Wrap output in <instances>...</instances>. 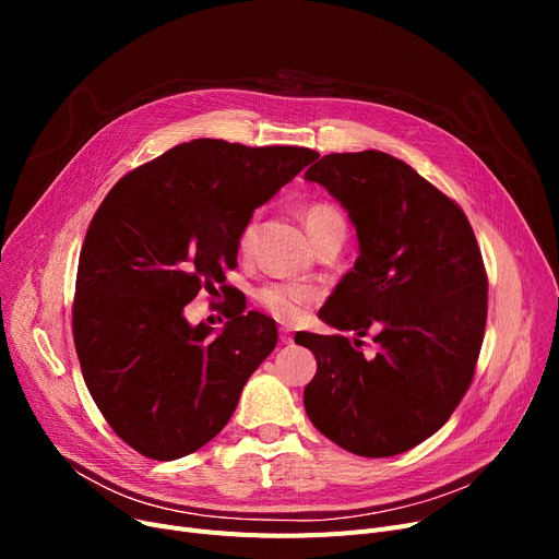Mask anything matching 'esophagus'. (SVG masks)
I'll return each mask as SVG.
<instances>
[{"mask_svg": "<svg viewBox=\"0 0 559 559\" xmlns=\"http://www.w3.org/2000/svg\"><path fill=\"white\" fill-rule=\"evenodd\" d=\"M278 333H281V344H292V342H295V337H292V333L287 329H281Z\"/></svg>", "mask_w": 559, "mask_h": 559, "instance_id": "obj_1", "label": "esophagus"}]
</instances>
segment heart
<instances>
[{"instance_id": "b5f03b06", "label": "heart", "mask_w": 559, "mask_h": 559, "mask_svg": "<svg viewBox=\"0 0 559 559\" xmlns=\"http://www.w3.org/2000/svg\"><path fill=\"white\" fill-rule=\"evenodd\" d=\"M304 222L312 242L321 240L333 230H346L342 213L331 203H310L304 211ZM255 222H249L240 233V251H249L253 242ZM258 304L278 321H297L308 306L314 304L317 292L304 283H270L258 289Z\"/></svg>"}]
</instances>
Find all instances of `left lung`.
I'll use <instances>...</instances> for the list:
<instances>
[{
  "label": "left lung",
  "instance_id": "8db88e82",
  "mask_svg": "<svg viewBox=\"0 0 559 559\" xmlns=\"http://www.w3.org/2000/svg\"><path fill=\"white\" fill-rule=\"evenodd\" d=\"M356 226L360 255L319 319L365 337L297 333L317 373L304 390L314 428L348 453L390 457L442 428L476 371L487 321V274L460 205L383 152L329 154L306 171ZM360 342V340H354Z\"/></svg>",
  "mask_w": 559,
  "mask_h": 559
}]
</instances>
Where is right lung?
Listing matches in <instances>:
<instances>
[{
  "instance_id": "add662e5",
  "label": "right lung",
  "mask_w": 559,
  "mask_h": 559,
  "mask_svg": "<svg viewBox=\"0 0 559 559\" xmlns=\"http://www.w3.org/2000/svg\"><path fill=\"white\" fill-rule=\"evenodd\" d=\"M306 146L199 138L117 181L79 255L72 308L83 380L115 435L152 460L194 453L228 424L276 321L233 301L226 326H192L201 289L230 292L253 211L317 160Z\"/></svg>"
}]
</instances>
